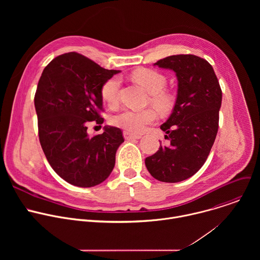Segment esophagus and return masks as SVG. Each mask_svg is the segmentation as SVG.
Returning <instances> with one entry per match:
<instances>
[{"label":"esophagus","mask_w":260,"mask_h":260,"mask_svg":"<svg viewBox=\"0 0 260 260\" xmlns=\"http://www.w3.org/2000/svg\"><path fill=\"white\" fill-rule=\"evenodd\" d=\"M123 137L125 140H135V139H141L140 135H135L129 132H123Z\"/></svg>","instance_id":"1"}]
</instances>
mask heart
I'll return each mask as SVG.
<instances>
[{"label":"heart","mask_w":260,"mask_h":260,"mask_svg":"<svg viewBox=\"0 0 260 260\" xmlns=\"http://www.w3.org/2000/svg\"><path fill=\"white\" fill-rule=\"evenodd\" d=\"M133 80L141 85L148 93H150V102L161 112H167L174 104L173 95L165 90L167 78L161 73L149 70L141 69L136 71ZM120 80L118 77H112L105 81L101 88V95L104 102L110 107H113L118 102V91ZM157 119V114L153 109H146L142 111L124 110L121 113L112 118V123L129 133H142L148 125L152 124Z\"/></svg>","instance_id":"obj_1"}]
</instances>
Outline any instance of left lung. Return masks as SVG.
I'll return each instance as SVG.
<instances>
[{
	"instance_id": "1",
	"label": "left lung",
	"mask_w": 260,
	"mask_h": 260,
	"mask_svg": "<svg viewBox=\"0 0 260 260\" xmlns=\"http://www.w3.org/2000/svg\"><path fill=\"white\" fill-rule=\"evenodd\" d=\"M176 73L177 99L169 119L160 125L169 146L145 159L153 178L176 183L193 176L205 164L214 144L222 91L212 66L193 54H178L154 63Z\"/></svg>"
}]
</instances>
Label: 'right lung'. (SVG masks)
<instances>
[{
    "instance_id": "right-lung-1",
    "label": "right lung",
    "mask_w": 260,
    "mask_h": 260,
    "mask_svg": "<svg viewBox=\"0 0 260 260\" xmlns=\"http://www.w3.org/2000/svg\"><path fill=\"white\" fill-rule=\"evenodd\" d=\"M119 72L69 52L53 58L40 77L35 94L40 144L54 172L75 186H95L115 166L124 142L121 129L105 126L103 134L89 137L87 124L104 122L101 88Z\"/></svg>"
}]
</instances>
